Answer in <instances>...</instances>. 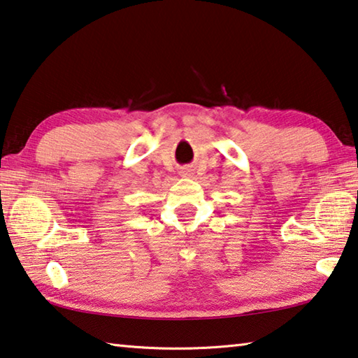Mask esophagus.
<instances>
[{
    "mask_svg": "<svg viewBox=\"0 0 358 358\" xmlns=\"http://www.w3.org/2000/svg\"><path fill=\"white\" fill-rule=\"evenodd\" d=\"M184 176H192V170H187V171L184 173Z\"/></svg>",
    "mask_w": 358,
    "mask_h": 358,
    "instance_id": "34e87169",
    "label": "esophagus"
}]
</instances>
